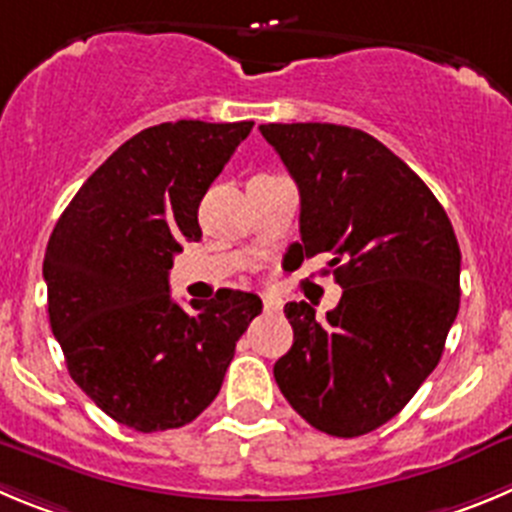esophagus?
Segmentation results:
<instances>
[{
  "mask_svg": "<svg viewBox=\"0 0 512 512\" xmlns=\"http://www.w3.org/2000/svg\"><path fill=\"white\" fill-rule=\"evenodd\" d=\"M262 310H265V313H280V310H283V303H280L278 298H272V295H265V298H262Z\"/></svg>",
  "mask_w": 512,
  "mask_h": 512,
  "instance_id": "esophagus-1",
  "label": "esophagus"
}]
</instances>
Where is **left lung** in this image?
Wrapping results in <instances>:
<instances>
[{
  "label": "left lung",
  "instance_id": "8db88e82",
  "mask_svg": "<svg viewBox=\"0 0 512 512\" xmlns=\"http://www.w3.org/2000/svg\"><path fill=\"white\" fill-rule=\"evenodd\" d=\"M300 191L298 260L328 255L341 300L285 305L293 346L275 364L290 407L361 437L407 407L460 310V245L429 186L381 141L336 123H265Z\"/></svg>",
  "mask_w": 512,
  "mask_h": 512
}]
</instances>
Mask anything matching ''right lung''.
Returning a JSON list of instances; mask_svg holds the SVG:
<instances>
[{"label":"right lung","mask_w":512,"mask_h":512,"mask_svg":"<svg viewBox=\"0 0 512 512\" xmlns=\"http://www.w3.org/2000/svg\"><path fill=\"white\" fill-rule=\"evenodd\" d=\"M252 121L159 123L113 151L57 219L42 275L50 326L75 384L136 432L197 419L222 389L262 300L219 290L184 310L169 270L202 240L199 202Z\"/></svg>","instance_id":"add662e5"}]
</instances>
